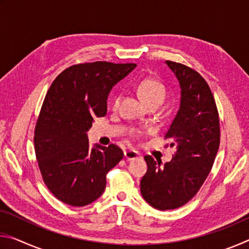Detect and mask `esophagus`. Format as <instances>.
<instances>
[{
	"label": "esophagus",
	"mask_w": 249,
	"mask_h": 249,
	"mask_svg": "<svg viewBox=\"0 0 249 249\" xmlns=\"http://www.w3.org/2000/svg\"><path fill=\"white\" fill-rule=\"evenodd\" d=\"M124 157L126 160H128V161H130V160H135L137 158L141 157V155L137 153V151L135 150H126L124 153Z\"/></svg>",
	"instance_id": "obj_1"
}]
</instances>
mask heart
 I'll list each match as a JSON object with an SVG mask.
<instances>
[{"instance_id": "b5f03b06", "label": "heart", "mask_w": 249, "mask_h": 249, "mask_svg": "<svg viewBox=\"0 0 249 249\" xmlns=\"http://www.w3.org/2000/svg\"><path fill=\"white\" fill-rule=\"evenodd\" d=\"M137 94L146 107L150 104L160 105L166 98V89L162 83L154 79H145L138 84ZM120 96L115 95L113 98V107H117Z\"/></svg>"}]
</instances>
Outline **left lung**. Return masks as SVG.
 Wrapping results in <instances>:
<instances>
[{"mask_svg":"<svg viewBox=\"0 0 249 249\" xmlns=\"http://www.w3.org/2000/svg\"><path fill=\"white\" fill-rule=\"evenodd\" d=\"M165 62L180 87L179 109L166 133L177 153L162 167L161 160L146 156L148 169L141 180L142 197L160 211L180 208L196 195L220 146V121L208 83L187 66Z\"/></svg>","mask_w":249,"mask_h":249,"instance_id":"left-lung-1","label":"left lung"}]
</instances>
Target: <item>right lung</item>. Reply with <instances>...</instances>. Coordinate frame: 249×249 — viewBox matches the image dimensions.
I'll list each match as a JSON object with an SVG mask.
<instances>
[{
    "instance_id": "add662e5",
    "label": "right lung",
    "mask_w": 249,
    "mask_h": 249,
    "mask_svg": "<svg viewBox=\"0 0 249 249\" xmlns=\"http://www.w3.org/2000/svg\"><path fill=\"white\" fill-rule=\"evenodd\" d=\"M135 64L96 61L69 67L46 94L34 136L44 182L57 199L71 206L92 203L104 192L105 175L123 158L115 145L90 147L88 130L107 112L112 88Z\"/></svg>"
}]
</instances>
